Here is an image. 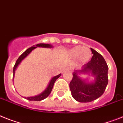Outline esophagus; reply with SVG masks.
Masks as SVG:
<instances>
[{
  "label": "esophagus",
  "mask_w": 123,
  "mask_h": 123,
  "mask_svg": "<svg viewBox=\"0 0 123 123\" xmlns=\"http://www.w3.org/2000/svg\"><path fill=\"white\" fill-rule=\"evenodd\" d=\"M68 69H69V70H71V68H68Z\"/></svg>",
  "instance_id": "obj_1"
}]
</instances>
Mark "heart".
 Returning <instances> with one entry per match:
<instances>
[{
    "instance_id": "heart-1",
    "label": "heart",
    "mask_w": 123,
    "mask_h": 123,
    "mask_svg": "<svg viewBox=\"0 0 123 123\" xmlns=\"http://www.w3.org/2000/svg\"><path fill=\"white\" fill-rule=\"evenodd\" d=\"M69 54L72 58H76L78 57L79 61L86 62L88 61L91 57V51L87 47L80 46L75 47L69 51Z\"/></svg>"
}]
</instances>
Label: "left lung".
I'll list each match as a JSON object with an SVG mask.
<instances>
[{"label": "left lung", "instance_id": "obj_1", "mask_svg": "<svg viewBox=\"0 0 123 123\" xmlns=\"http://www.w3.org/2000/svg\"><path fill=\"white\" fill-rule=\"evenodd\" d=\"M93 55L91 60L73 73L69 84L72 96L80 103H88L101 96L108 83V66L104 57L94 49L91 48ZM91 72L96 78L94 83H87L77 76V73Z\"/></svg>", "mask_w": 123, "mask_h": 123}]
</instances>
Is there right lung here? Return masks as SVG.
Wrapping results in <instances>:
<instances>
[{"label":"right lung","instance_id":"add662e5","mask_svg":"<svg viewBox=\"0 0 123 123\" xmlns=\"http://www.w3.org/2000/svg\"><path fill=\"white\" fill-rule=\"evenodd\" d=\"M36 47H52V46L50 45V44H37L36 46V47H34V46H33L32 47H30L29 49H27L23 54H22L21 55L19 56L18 59H17V61L15 62V65L14 66V69H13V78H14V74H15V71L17 67L18 66V65L21 62V61L24 59L25 57L26 56H27L28 54H29L30 52H31L33 49H34L35 48H36ZM61 74H59V75L56 76H54V77H52V79L50 80V82H49V85L47 86V88L45 89L44 91H43L41 94L37 95V96H33V97H28V98H25L27 99L29 101H41V100H43L44 99H46L52 91V89L53 88L54 84V82L56 81L57 79H58L59 77L61 76Z\"/></svg>","mask_w":123,"mask_h":123}]
</instances>
